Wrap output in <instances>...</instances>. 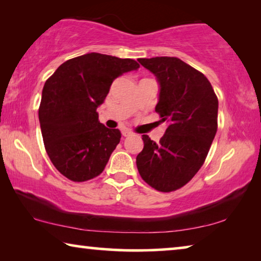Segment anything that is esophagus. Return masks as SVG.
<instances>
[{
  "mask_svg": "<svg viewBox=\"0 0 261 261\" xmlns=\"http://www.w3.org/2000/svg\"><path fill=\"white\" fill-rule=\"evenodd\" d=\"M132 134V132L130 131V130H127V129H123L122 130V135L124 136V137H127V136H130Z\"/></svg>",
  "mask_w": 261,
  "mask_h": 261,
  "instance_id": "1",
  "label": "esophagus"
}]
</instances>
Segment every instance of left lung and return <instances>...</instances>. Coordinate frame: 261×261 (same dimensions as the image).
Masks as SVG:
<instances>
[{
    "mask_svg": "<svg viewBox=\"0 0 261 261\" xmlns=\"http://www.w3.org/2000/svg\"><path fill=\"white\" fill-rule=\"evenodd\" d=\"M160 86L155 112L168 123L159 143L143 135L136 159L145 182L158 191H175L204 163L218 130L219 101L204 74L177 57L138 59Z\"/></svg>",
    "mask_w": 261,
    "mask_h": 261,
    "instance_id": "obj_1",
    "label": "left lung"
}]
</instances>
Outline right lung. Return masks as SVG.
Returning <instances> with one entry per match:
<instances>
[{
  "instance_id": "right-lung-1",
  "label": "right lung",
  "mask_w": 261,
  "mask_h": 261,
  "mask_svg": "<svg viewBox=\"0 0 261 261\" xmlns=\"http://www.w3.org/2000/svg\"><path fill=\"white\" fill-rule=\"evenodd\" d=\"M138 68L135 60L88 53L64 62L47 79L39 121L48 156L67 178L85 182L103 171L121 132L100 123L96 108L114 79Z\"/></svg>"
}]
</instances>
